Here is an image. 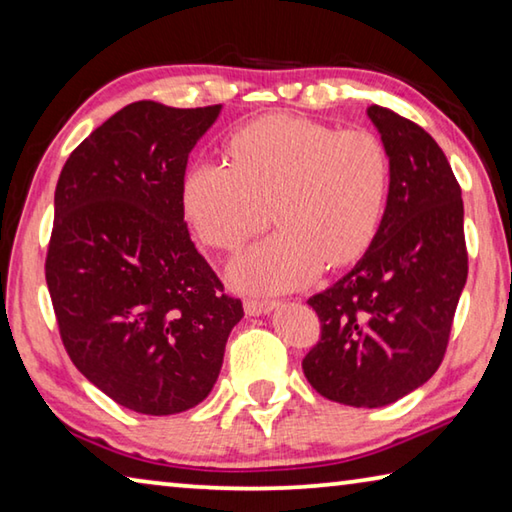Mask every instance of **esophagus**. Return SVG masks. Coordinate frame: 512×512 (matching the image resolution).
Here are the masks:
<instances>
[{"label": "esophagus", "instance_id": "obj_1", "mask_svg": "<svg viewBox=\"0 0 512 512\" xmlns=\"http://www.w3.org/2000/svg\"><path fill=\"white\" fill-rule=\"evenodd\" d=\"M273 307H275V300L246 298V302H244L246 314H250V316H262V314H268V311H273Z\"/></svg>", "mask_w": 512, "mask_h": 512}]
</instances>
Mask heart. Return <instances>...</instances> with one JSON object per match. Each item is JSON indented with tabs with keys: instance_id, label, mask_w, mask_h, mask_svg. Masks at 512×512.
Segmentation results:
<instances>
[{
	"instance_id": "b5f03b06",
	"label": "heart",
	"mask_w": 512,
	"mask_h": 512,
	"mask_svg": "<svg viewBox=\"0 0 512 512\" xmlns=\"http://www.w3.org/2000/svg\"><path fill=\"white\" fill-rule=\"evenodd\" d=\"M230 158L192 164L183 201L198 237L221 250L244 246L273 212L280 230L230 266L239 287L296 289L323 264L357 262L375 241L393 176L377 133L271 115L232 137Z\"/></svg>"
}]
</instances>
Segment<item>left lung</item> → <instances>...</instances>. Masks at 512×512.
Returning a JSON list of instances; mask_svg holds the SVG:
<instances>
[{"instance_id": "left-lung-1", "label": "left lung", "mask_w": 512, "mask_h": 512, "mask_svg": "<svg viewBox=\"0 0 512 512\" xmlns=\"http://www.w3.org/2000/svg\"><path fill=\"white\" fill-rule=\"evenodd\" d=\"M368 117L391 153V196L366 255L307 300L320 339L302 359L316 393L357 409L400 400L438 370L467 280L461 185L443 149L391 108Z\"/></svg>"}]
</instances>
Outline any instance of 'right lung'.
<instances>
[{"label": "right lung", "instance_id": "right-lung-1", "mask_svg": "<svg viewBox=\"0 0 512 512\" xmlns=\"http://www.w3.org/2000/svg\"><path fill=\"white\" fill-rule=\"evenodd\" d=\"M219 112L135 101L76 146L56 185L45 277L60 339L99 391L144 415L203 402L244 316L185 223L189 151Z\"/></svg>", "mask_w": 512, "mask_h": 512}]
</instances>
